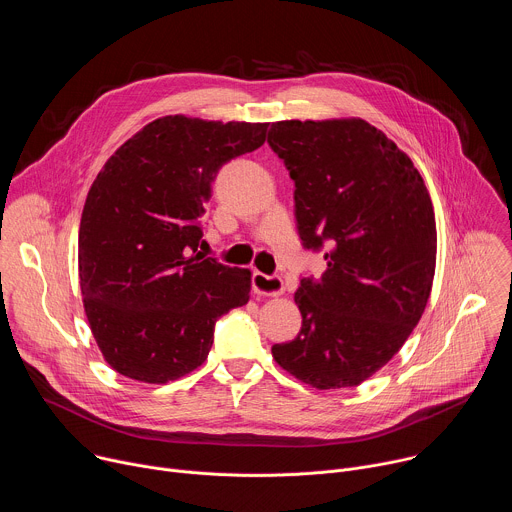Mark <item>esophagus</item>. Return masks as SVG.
Masks as SVG:
<instances>
[{
	"label": "esophagus",
	"instance_id": "34e87169",
	"mask_svg": "<svg viewBox=\"0 0 512 512\" xmlns=\"http://www.w3.org/2000/svg\"><path fill=\"white\" fill-rule=\"evenodd\" d=\"M253 289L259 296L277 298L283 294V279L277 275H265L261 271H253Z\"/></svg>",
	"mask_w": 512,
	"mask_h": 512
}]
</instances>
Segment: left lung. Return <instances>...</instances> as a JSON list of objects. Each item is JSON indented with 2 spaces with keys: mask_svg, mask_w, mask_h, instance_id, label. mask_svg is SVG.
Here are the masks:
<instances>
[{
  "mask_svg": "<svg viewBox=\"0 0 512 512\" xmlns=\"http://www.w3.org/2000/svg\"><path fill=\"white\" fill-rule=\"evenodd\" d=\"M267 143L296 182L304 247H326L322 279L304 277L296 291L300 334L271 354L320 391L356 387L399 352L427 306L429 192L411 158L364 119L277 121Z\"/></svg>",
  "mask_w": 512,
  "mask_h": 512,
  "instance_id": "8db88e82",
  "label": "left lung"
}]
</instances>
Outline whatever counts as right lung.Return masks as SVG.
<instances>
[{
  "instance_id": "obj_1",
  "label": "right lung",
  "mask_w": 512,
  "mask_h": 512,
  "mask_svg": "<svg viewBox=\"0 0 512 512\" xmlns=\"http://www.w3.org/2000/svg\"><path fill=\"white\" fill-rule=\"evenodd\" d=\"M267 123L168 115L105 162L83 208L79 277L85 314L119 375L164 385L206 360L214 322L245 306L251 271L198 251L210 184L261 148Z\"/></svg>"
}]
</instances>
